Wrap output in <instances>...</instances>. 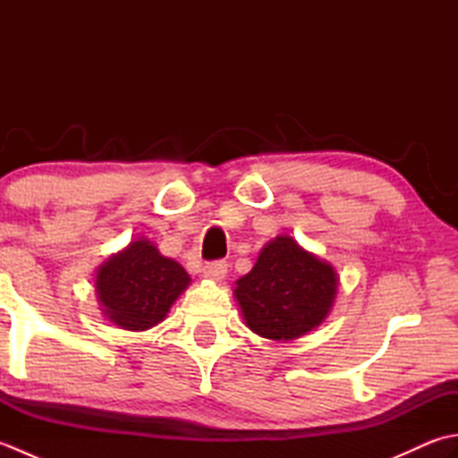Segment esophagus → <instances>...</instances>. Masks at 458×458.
<instances>
[{
    "label": "esophagus",
    "instance_id": "esophagus-1",
    "mask_svg": "<svg viewBox=\"0 0 458 458\" xmlns=\"http://www.w3.org/2000/svg\"><path fill=\"white\" fill-rule=\"evenodd\" d=\"M204 276L208 279H222L224 276L228 274V264L224 259H216V261H208L207 266L202 267Z\"/></svg>",
    "mask_w": 458,
    "mask_h": 458
}]
</instances>
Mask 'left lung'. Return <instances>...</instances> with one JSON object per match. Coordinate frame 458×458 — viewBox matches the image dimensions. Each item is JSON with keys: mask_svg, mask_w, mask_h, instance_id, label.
<instances>
[{"mask_svg": "<svg viewBox=\"0 0 458 458\" xmlns=\"http://www.w3.org/2000/svg\"><path fill=\"white\" fill-rule=\"evenodd\" d=\"M234 295L246 325L271 340H293L323 323L333 307V266L277 236L261 250L254 269L236 281Z\"/></svg>", "mask_w": 458, "mask_h": 458, "instance_id": "1", "label": "left lung"}]
</instances>
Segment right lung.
Instances as JSON below:
<instances>
[{"label":"right lung","mask_w":458,"mask_h":458,"mask_svg":"<svg viewBox=\"0 0 458 458\" xmlns=\"http://www.w3.org/2000/svg\"><path fill=\"white\" fill-rule=\"evenodd\" d=\"M189 281L177 261L161 256L149 240H138L98 269L96 289L114 325L145 330L161 323Z\"/></svg>","instance_id":"1"}]
</instances>
